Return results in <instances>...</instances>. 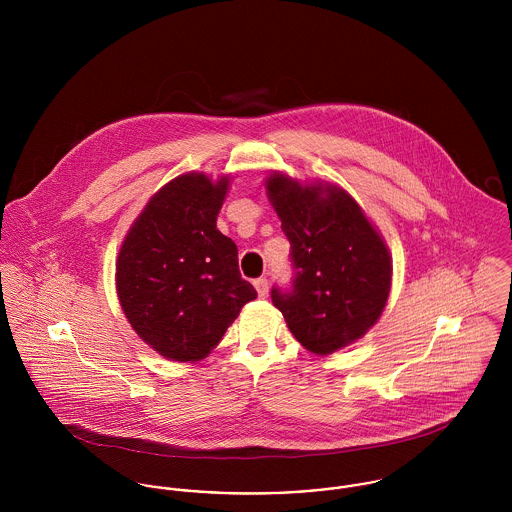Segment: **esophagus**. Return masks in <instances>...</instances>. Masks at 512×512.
Masks as SVG:
<instances>
[{"label": "esophagus", "instance_id": "34e87169", "mask_svg": "<svg viewBox=\"0 0 512 512\" xmlns=\"http://www.w3.org/2000/svg\"><path fill=\"white\" fill-rule=\"evenodd\" d=\"M254 288H256V292H258V295H260L262 299L268 295V290H270V286H268V280H266V278H258V280L254 282Z\"/></svg>", "mask_w": 512, "mask_h": 512}]
</instances>
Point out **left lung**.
Returning <instances> with one entry per match:
<instances>
[{
	"instance_id": "obj_1",
	"label": "left lung",
	"mask_w": 512,
	"mask_h": 512,
	"mask_svg": "<svg viewBox=\"0 0 512 512\" xmlns=\"http://www.w3.org/2000/svg\"><path fill=\"white\" fill-rule=\"evenodd\" d=\"M266 191L292 244L295 272L290 290H272V303L307 351L331 355L361 339L382 315L392 284L388 246L337 185H301L274 171Z\"/></svg>"
}]
</instances>
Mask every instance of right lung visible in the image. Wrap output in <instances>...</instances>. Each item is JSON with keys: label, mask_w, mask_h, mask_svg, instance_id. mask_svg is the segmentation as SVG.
I'll list each match as a JSON object with an SVG mask.
<instances>
[{"label": "right lung", "mask_w": 512, "mask_h": 512, "mask_svg": "<svg viewBox=\"0 0 512 512\" xmlns=\"http://www.w3.org/2000/svg\"><path fill=\"white\" fill-rule=\"evenodd\" d=\"M230 177L185 173L163 185L134 220L116 260L122 311L161 357L205 359L256 299L238 248L217 228Z\"/></svg>", "instance_id": "right-lung-1"}]
</instances>
